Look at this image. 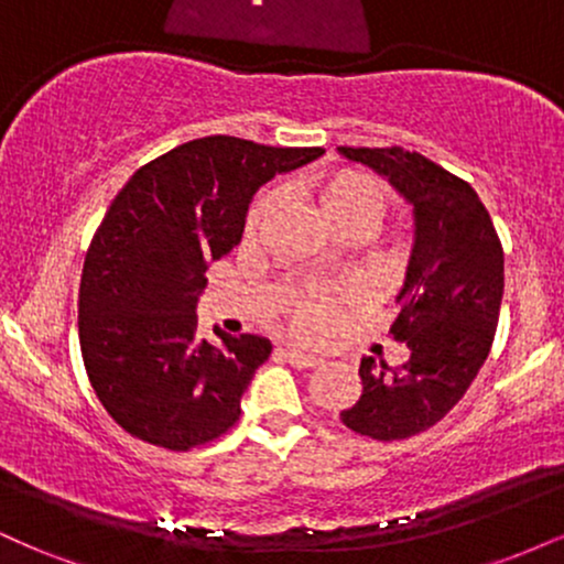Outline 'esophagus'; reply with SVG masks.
<instances>
[{
    "label": "esophagus",
    "mask_w": 564,
    "mask_h": 564,
    "mask_svg": "<svg viewBox=\"0 0 564 564\" xmlns=\"http://www.w3.org/2000/svg\"><path fill=\"white\" fill-rule=\"evenodd\" d=\"M283 358H286L289 364L296 366V368H313V366L321 364L318 355L302 352V349H283Z\"/></svg>",
    "instance_id": "1"
}]
</instances>
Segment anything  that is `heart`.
<instances>
[{"label": "heart", "mask_w": 564, "mask_h": 564, "mask_svg": "<svg viewBox=\"0 0 564 564\" xmlns=\"http://www.w3.org/2000/svg\"><path fill=\"white\" fill-rule=\"evenodd\" d=\"M315 204L321 217L334 230L360 225L371 230L387 206V187L373 174L360 170H334L321 174L313 183ZM275 209V193H264L251 206L246 219V236H257L268 217ZM289 313L294 318V332L307 339H318L332 332L336 321V307L328 300L315 294H294L289 300Z\"/></svg>", "instance_id": "1"}]
</instances>
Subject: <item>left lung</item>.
I'll list each match as a JSON object with an SVG mask.
<instances>
[{
    "label": "left lung",
    "instance_id": "left-lung-1",
    "mask_svg": "<svg viewBox=\"0 0 564 564\" xmlns=\"http://www.w3.org/2000/svg\"><path fill=\"white\" fill-rule=\"evenodd\" d=\"M384 177L411 206L413 243L390 334L411 358L400 368L360 360L364 394L341 424L373 440H405L451 411L488 358L503 296V249L469 183L403 148H336Z\"/></svg>",
    "mask_w": 564,
    "mask_h": 564
}]
</instances>
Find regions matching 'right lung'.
Here are the masks:
<instances>
[{
    "label": "right lung",
    "mask_w": 564,
    "mask_h": 564,
    "mask_svg": "<svg viewBox=\"0 0 564 564\" xmlns=\"http://www.w3.org/2000/svg\"><path fill=\"white\" fill-rule=\"evenodd\" d=\"M323 148L212 134L140 166L102 217L79 286V341L93 390L129 435L187 451L228 432L270 339H198L206 270L241 243L254 193Z\"/></svg>",
    "instance_id": "add662e5"
}]
</instances>
